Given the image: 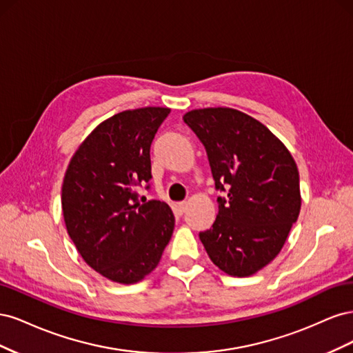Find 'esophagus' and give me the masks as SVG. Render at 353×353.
<instances>
[{"mask_svg":"<svg viewBox=\"0 0 353 353\" xmlns=\"http://www.w3.org/2000/svg\"><path fill=\"white\" fill-rule=\"evenodd\" d=\"M174 210H175V215H178V216H183L184 213H185V210H187V203H185V201L175 203Z\"/></svg>","mask_w":353,"mask_h":353,"instance_id":"obj_1","label":"esophagus"}]
</instances>
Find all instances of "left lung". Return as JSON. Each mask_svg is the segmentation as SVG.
Returning <instances> with one entry per match:
<instances>
[{"label":"left lung","instance_id":"left-lung-1","mask_svg":"<svg viewBox=\"0 0 353 353\" xmlns=\"http://www.w3.org/2000/svg\"><path fill=\"white\" fill-rule=\"evenodd\" d=\"M184 122L205 145L218 216L199 234L210 261L249 276L280 253L301 212L299 170L285 145L252 116L228 108L191 110Z\"/></svg>","mask_w":353,"mask_h":353}]
</instances>
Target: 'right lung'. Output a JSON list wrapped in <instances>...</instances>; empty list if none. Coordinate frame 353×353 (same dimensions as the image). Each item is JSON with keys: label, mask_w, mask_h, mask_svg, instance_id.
Wrapping results in <instances>:
<instances>
[{"label": "right lung", "mask_w": 353, "mask_h": 353, "mask_svg": "<svg viewBox=\"0 0 353 353\" xmlns=\"http://www.w3.org/2000/svg\"><path fill=\"white\" fill-rule=\"evenodd\" d=\"M169 112L143 108L112 116L85 138L63 179L69 237L83 261L114 283L141 281L172 237L170 208L159 200L140 201L137 193L152 178L150 147Z\"/></svg>", "instance_id": "right-lung-1"}]
</instances>
